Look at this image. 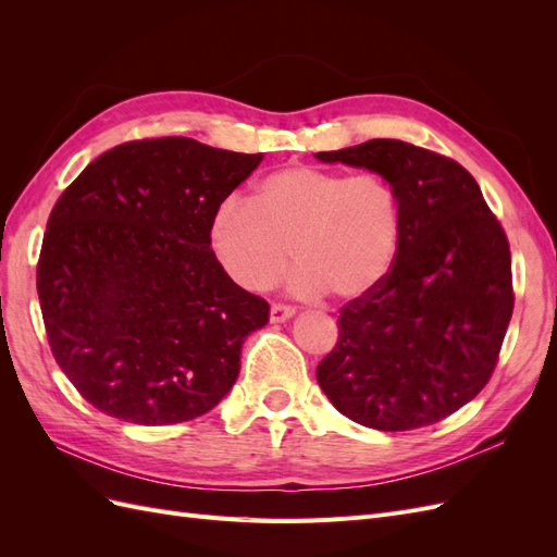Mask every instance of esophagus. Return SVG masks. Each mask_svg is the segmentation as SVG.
I'll return each mask as SVG.
<instances>
[{
    "instance_id": "obj_1",
    "label": "esophagus",
    "mask_w": 557,
    "mask_h": 557,
    "mask_svg": "<svg viewBox=\"0 0 557 557\" xmlns=\"http://www.w3.org/2000/svg\"><path fill=\"white\" fill-rule=\"evenodd\" d=\"M269 315H272V323H285V320L295 315V309L288 305H272Z\"/></svg>"
}]
</instances>
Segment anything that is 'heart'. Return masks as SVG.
<instances>
[{
  "label": "heart",
  "instance_id": "b5f03b06",
  "mask_svg": "<svg viewBox=\"0 0 557 557\" xmlns=\"http://www.w3.org/2000/svg\"><path fill=\"white\" fill-rule=\"evenodd\" d=\"M209 237L225 272L246 290L281 283L293 250L297 293L356 301L393 272L401 205L381 174L290 164L267 174L250 201L225 199Z\"/></svg>",
  "mask_w": 557,
  "mask_h": 557
}]
</instances>
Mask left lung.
Segmentation results:
<instances>
[{"mask_svg":"<svg viewBox=\"0 0 557 557\" xmlns=\"http://www.w3.org/2000/svg\"><path fill=\"white\" fill-rule=\"evenodd\" d=\"M393 183L401 239L393 272L339 311L315 376L346 418L381 432L436 423L491 381L513 313L511 252L462 164L399 139L315 153Z\"/></svg>","mask_w":557,"mask_h":557,"instance_id":"left-lung-1","label":"left lung"}]
</instances>
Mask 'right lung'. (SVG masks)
<instances>
[{"label": "right lung", "instance_id": "add662e5", "mask_svg": "<svg viewBox=\"0 0 557 557\" xmlns=\"http://www.w3.org/2000/svg\"><path fill=\"white\" fill-rule=\"evenodd\" d=\"M262 158L188 137L127 141L60 195L37 293L53 358L95 409L174 425L230 393L269 305L227 276L209 227Z\"/></svg>", "mask_w": 557, "mask_h": 557}]
</instances>
